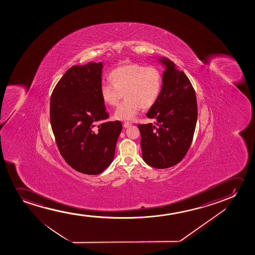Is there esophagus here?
Returning <instances> with one entry per match:
<instances>
[{"instance_id": "esophagus-1", "label": "esophagus", "mask_w": 255, "mask_h": 255, "mask_svg": "<svg viewBox=\"0 0 255 255\" xmlns=\"http://www.w3.org/2000/svg\"><path fill=\"white\" fill-rule=\"evenodd\" d=\"M130 126H131V123L125 122L123 124V126H124L125 128H128V127H129Z\"/></svg>"}]
</instances>
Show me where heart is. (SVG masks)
<instances>
[{"label":"heart","mask_w":255,"mask_h":255,"mask_svg":"<svg viewBox=\"0 0 255 255\" xmlns=\"http://www.w3.org/2000/svg\"><path fill=\"white\" fill-rule=\"evenodd\" d=\"M112 84L104 83L100 87L102 100L109 106H117L126 96L125 101L116 110L119 120L135 119L141 108L148 109L156 103L160 94L163 77L154 66L131 63L118 67L110 74Z\"/></svg>","instance_id":"heart-1"}]
</instances>
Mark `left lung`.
<instances>
[{
  "label": "left lung",
  "mask_w": 255,
  "mask_h": 255,
  "mask_svg": "<svg viewBox=\"0 0 255 255\" xmlns=\"http://www.w3.org/2000/svg\"><path fill=\"white\" fill-rule=\"evenodd\" d=\"M163 84L157 101L147 118L157 122L138 125L143 159L150 166L165 169L178 164L192 143L198 119L195 91L183 71L161 56Z\"/></svg>",
  "instance_id": "left-lung-1"
}]
</instances>
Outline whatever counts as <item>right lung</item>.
<instances>
[{
	"instance_id": "add662e5",
	"label": "right lung",
	"mask_w": 255,
	"mask_h": 255,
	"mask_svg": "<svg viewBox=\"0 0 255 255\" xmlns=\"http://www.w3.org/2000/svg\"><path fill=\"white\" fill-rule=\"evenodd\" d=\"M104 64L74 65L57 83L50 98V124L56 144L76 171L98 175L112 164L122 130L108 119L100 87Z\"/></svg>"
}]
</instances>
